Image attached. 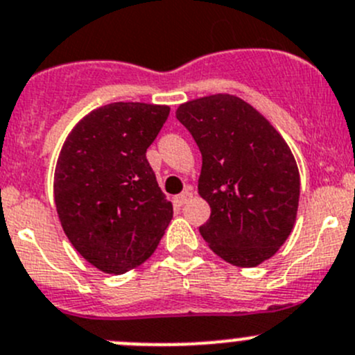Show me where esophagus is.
I'll return each instance as SVG.
<instances>
[{"label":"esophagus","instance_id":"1","mask_svg":"<svg viewBox=\"0 0 355 355\" xmlns=\"http://www.w3.org/2000/svg\"><path fill=\"white\" fill-rule=\"evenodd\" d=\"M191 195H193V193H191V188H186L184 191L179 193V195L174 196V198H173L174 205H176V207H182V205H184L186 202H188L189 198H191Z\"/></svg>","mask_w":355,"mask_h":355}]
</instances>
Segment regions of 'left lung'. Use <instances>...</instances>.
Wrapping results in <instances>:
<instances>
[{
	"label": "left lung",
	"mask_w": 355,
	"mask_h": 355,
	"mask_svg": "<svg viewBox=\"0 0 355 355\" xmlns=\"http://www.w3.org/2000/svg\"><path fill=\"white\" fill-rule=\"evenodd\" d=\"M178 121L202 153L198 193L210 205L200 234L214 254L255 268L295 224L300 176L288 145L264 115L233 94L179 105Z\"/></svg>",
	"instance_id": "1"
}]
</instances>
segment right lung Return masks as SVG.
I'll return each instance as SVG.
<instances>
[{"label":"right lung","mask_w":355,"mask_h":355,"mask_svg":"<svg viewBox=\"0 0 355 355\" xmlns=\"http://www.w3.org/2000/svg\"><path fill=\"white\" fill-rule=\"evenodd\" d=\"M169 110L105 105L72 129L60 152L53 182L60 223L73 248L108 275L145 262L173 219V203L146 160Z\"/></svg>","instance_id":"add662e5"}]
</instances>
